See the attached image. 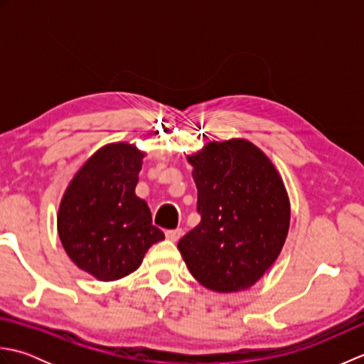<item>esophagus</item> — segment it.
Segmentation results:
<instances>
[{"label":"esophagus","instance_id":"obj_1","mask_svg":"<svg viewBox=\"0 0 364 364\" xmlns=\"http://www.w3.org/2000/svg\"><path fill=\"white\" fill-rule=\"evenodd\" d=\"M181 236H183V230H181V228H176V230H168V231H166V237L168 239V241H172V242L178 241V239H180Z\"/></svg>","mask_w":364,"mask_h":364}]
</instances>
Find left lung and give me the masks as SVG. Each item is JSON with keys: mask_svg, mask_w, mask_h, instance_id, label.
<instances>
[{"mask_svg": "<svg viewBox=\"0 0 364 364\" xmlns=\"http://www.w3.org/2000/svg\"><path fill=\"white\" fill-rule=\"evenodd\" d=\"M188 161L202 220L178 242L181 257L208 289H249L288 237L291 203L283 178L267 154L242 137L210 141Z\"/></svg>", "mask_w": 364, "mask_h": 364, "instance_id": "obj_1", "label": "left lung"}]
</instances>
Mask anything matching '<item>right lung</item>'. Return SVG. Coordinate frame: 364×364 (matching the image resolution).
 Masks as SVG:
<instances>
[{
    "label": "right lung",
    "instance_id": "right-lung-1",
    "mask_svg": "<svg viewBox=\"0 0 364 364\" xmlns=\"http://www.w3.org/2000/svg\"><path fill=\"white\" fill-rule=\"evenodd\" d=\"M145 150L129 142L98 149L68 183L58 210V235L76 266L100 282H115L141 266L164 239L136 196Z\"/></svg>",
    "mask_w": 364,
    "mask_h": 364
}]
</instances>
